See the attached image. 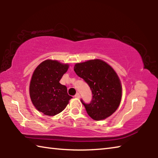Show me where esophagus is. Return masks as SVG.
I'll use <instances>...</instances> for the list:
<instances>
[{"instance_id": "34e87169", "label": "esophagus", "mask_w": 158, "mask_h": 158, "mask_svg": "<svg viewBox=\"0 0 158 158\" xmlns=\"http://www.w3.org/2000/svg\"><path fill=\"white\" fill-rule=\"evenodd\" d=\"M74 97H75L76 98H80V94H79V93H77V94L74 95Z\"/></svg>"}]
</instances>
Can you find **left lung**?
Listing matches in <instances>:
<instances>
[{"instance_id":"obj_1","label":"left lung","mask_w":158,"mask_h":158,"mask_svg":"<svg viewBox=\"0 0 158 158\" xmlns=\"http://www.w3.org/2000/svg\"><path fill=\"white\" fill-rule=\"evenodd\" d=\"M74 70L89 85L92 100L85 104L81 100L87 114L101 121L116 111L121 103L122 86L116 72L105 61L94 59L77 63Z\"/></svg>"}]
</instances>
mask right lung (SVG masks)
Wrapping results in <instances>:
<instances>
[{"instance_id":"add662e5","label":"right lung","mask_w":158,"mask_h":158,"mask_svg":"<svg viewBox=\"0 0 158 158\" xmlns=\"http://www.w3.org/2000/svg\"><path fill=\"white\" fill-rule=\"evenodd\" d=\"M68 68V64L46 60L35 69L29 88L30 97L33 105L43 114L55 116L60 113L73 98L65 85L59 83Z\"/></svg>"}]
</instances>
